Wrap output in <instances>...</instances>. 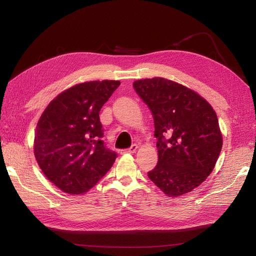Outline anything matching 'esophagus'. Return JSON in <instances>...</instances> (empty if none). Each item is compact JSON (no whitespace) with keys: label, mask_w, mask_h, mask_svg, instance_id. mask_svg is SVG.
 Listing matches in <instances>:
<instances>
[{"label":"esophagus","mask_w":256,"mask_h":256,"mask_svg":"<svg viewBox=\"0 0 256 256\" xmlns=\"http://www.w3.org/2000/svg\"><path fill=\"white\" fill-rule=\"evenodd\" d=\"M136 148H138V145L136 144H132V145L129 147V148L122 150L120 154H132V152H136Z\"/></svg>","instance_id":"1"}]
</instances>
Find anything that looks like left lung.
<instances>
[{"label": "left lung", "mask_w": 256, "mask_h": 256, "mask_svg": "<svg viewBox=\"0 0 256 256\" xmlns=\"http://www.w3.org/2000/svg\"><path fill=\"white\" fill-rule=\"evenodd\" d=\"M150 108L157 138L158 164L150 180L168 196L192 191L212 173L222 148L212 106L196 92L164 78L134 82Z\"/></svg>", "instance_id": "obj_1"}]
</instances>
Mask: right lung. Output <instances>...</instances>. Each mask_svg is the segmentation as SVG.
I'll return each mask as SVG.
<instances>
[{
	"label": "right lung",
	"mask_w": 256,
	"mask_h": 256,
	"mask_svg": "<svg viewBox=\"0 0 256 256\" xmlns=\"http://www.w3.org/2000/svg\"><path fill=\"white\" fill-rule=\"evenodd\" d=\"M104 80L76 84L53 99L37 122L34 154L48 180L69 194H82L102 180L118 154L102 141L99 112L120 86Z\"/></svg>",
	"instance_id": "right-lung-1"
}]
</instances>
